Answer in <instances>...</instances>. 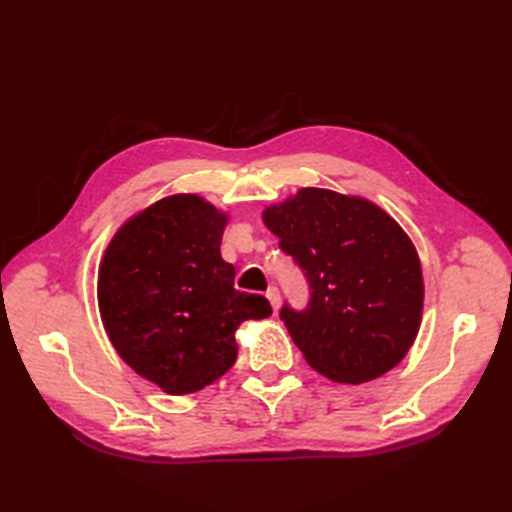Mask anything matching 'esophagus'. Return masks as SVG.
Segmentation results:
<instances>
[{
  "label": "esophagus",
  "instance_id": "esophagus-1",
  "mask_svg": "<svg viewBox=\"0 0 512 512\" xmlns=\"http://www.w3.org/2000/svg\"><path fill=\"white\" fill-rule=\"evenodd\" d=\"M267 299L271 301V307L275 309L277 312V307H280V303H282V297H280V290H277L275 286H271L269 290H267Z\"/></svg>",
  "mask_w": 512,
  "mask_h": 512
}]
</instances>
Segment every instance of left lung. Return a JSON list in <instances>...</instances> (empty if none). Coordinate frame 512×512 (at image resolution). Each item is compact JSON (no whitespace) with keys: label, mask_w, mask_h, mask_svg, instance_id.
Here are the masks:
<instances>
[{"label":"left lung","mask_w":512,"mask_h":512,"mask_svg":"<svg viewBox=\"0 0 512 512\" xmlns=\"http://www.w3.org/2000/svg\"><path fill=\"white\" fill-rule=\"evenodd\" d=\"M262 222L305 273L309 303H284L305 361L335 382L361 384L391 371L414 344L423 314V271L410 237L359 196L303 188L271 205Z\"/></svg>","instance_id":"obj_1"}]
</instances>
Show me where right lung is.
I'll return each instance as SVG.
<instances>
[{
	"label": "right lung",
	"mask_w": 512,
	"mask_h": 512,
	"mask_svg": "<svg viewBox=\"0 0 512 512\" xmlns=\"http://www.w3.org/2000/svg\"><path fill=\"white\" fill-rule=\"evenodd\" d=\"M228 215L196 194L158 200L123 224L98 273L115 350L168 395L205 389L235 365V331L271 316L262 294L235 290L220 254Z\"/></svg>",
	"instance_id": "1"
}]
</instances>
